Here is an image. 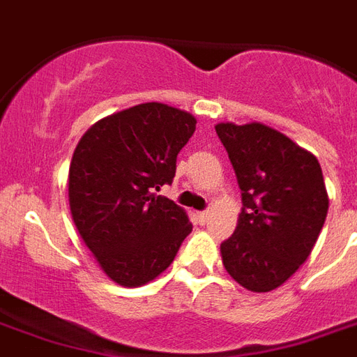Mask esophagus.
<instances>
[{
	"label": "esophagus",
	"instance_id": "34e87169",
	"mask_svg": "<svg viewBox=\"0 0 357 357\" xmlns=\"http://www.w3.org/2000/svg\"><path fill=\"white\" fill-rule=\"evenodd\" d=\"M198 218H200L202 224L209 222V218H211V213H209V211H200V213H198Z\"/></svg>",
	"mask_w": 357,
	"mask_h": 357
}]
</instances>
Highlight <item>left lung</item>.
Here are the masks:
<instances>
[{
	"label": "left lung",
	"mask_w": 357,
	"mask_h": 357,
	"mask_svg": "<svg viewBox=\"0 0 357 357\" xmlns=\"http://www.w3.org/2000/svg\"><path fill=\"white\" fill-rule=\"evenodd\" d=\"M243 196L234 235L220 244L235 282L268 293L307 259L328 215L317 157L263 123H218Z\"/></svg>",
	"instance_id": "obj_1"
}]
</instances>
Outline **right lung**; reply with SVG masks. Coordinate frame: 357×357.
Returning <instances> with one entry per match:
<instances>
[{
	"label": "right lung",
	"mask_w": 357,
	"mask_h": 357,
	"mask_svg": "<svg viewBox=\"0 0 357 357\" xmlns=\"http://www.w3.org/2000/svg\"><path fill=\"white\" fill-rule=\"evenodd\" d=\"M196 129L192 114L142 103L94 123L70 165V211L103 272L123 287L144 285L174 261L190 234L187 213L157 196Z\"/></svg>",
	"instance_id": "1"
}]
</instances>
